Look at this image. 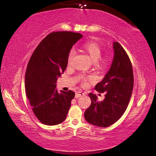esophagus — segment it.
I'll return each instance as SVG.
<instances>
[{"label": "esophagus", "instance_id": "obj_1", "mask_svg": "<svg viewBox=\"0 0 156 156\" xmlns=\"http://www.w3.org/2000/svg\"><path fill=\"white\" fill-rule=\"evenodd\" d=\"M84 95H85V93L82 92V91H77V93H75V98H80V97Z\"/></svg>", "mask_w": 156, "mask_h": 156}]
</instances>
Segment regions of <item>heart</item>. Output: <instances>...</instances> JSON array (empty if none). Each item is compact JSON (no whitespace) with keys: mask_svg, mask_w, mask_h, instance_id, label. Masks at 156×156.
<instances>
[{"mask_svg":"<svg viewBox=\"0 0 156 156\" xmlns=\"http://www.w3.org/2000/svg\"><path fill=\"white\" fill-rule=\"evenodd\" d=\"M83 49L87 53L91 60L95 62V65L97 66L103 67L106 66L108 65L109 59V58L106 57L104 58H101L102 55V48L99 45V44L96 43L91 41V42L86 43L83 46ZM75 54V52L73 50H71L69 55V63H71L73 58ZM83 83L85 84L86 78L81 77Z\"/></svg>","mask_w":156,"mask_h":156,"instance_id":"b5f03b06","label":"heart"}]
</instances>
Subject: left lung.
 Here are the masks:
<instances>
[{"mask_svg": "<svg viewBox=\"0 0 156 156\" xmlns=\"http://www.w3.org/2000/svg\"><path fill=\"white\" fill-rule=\"evenodd\" d=\"M114 55L109 70L102 81L95 85L99 93H105V99L98 101L96 95L90 93L91 103L84 113L89 123L106 127L115 123L126 112L133 87V69L126 51L115 41Z\"/></svg>", "mask_w": 156, "mask_h": 156, "instance_id": "left-lung-1", "label": "left lung"}]
</instances>
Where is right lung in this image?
<instances>
[{
  "instance_id": "obj_1",
  "label": "right lung",
  "mask_w": 156,
  "mask_h": 156,
  "mask_svg": "<svg viewBox=\"0 0 156 156\" xmlns=\"http://www.w3.org/2000/svg\"><path fill=\"white\" fill-rule=\"evenodd\" d=\"M80 33L58 31L48 34L31 55L25 73L26 95L34 115L47 126L66 119L75 93L56 89L58 77L66 69L72 47L81 39Z\"/></svg>"
}]
</instances>
